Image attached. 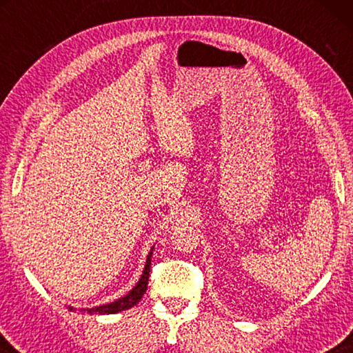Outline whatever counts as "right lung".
<instances>
[{
    "instance_id": "right-lung-1",
    "label": "right lung",
    "mask_w": 353,
    "mask_h": 353,
    "mask_svg": "<svg viewBox=\"0 0 353 353\" xmlns=\"http://www.w3.org/2000/svg\"><path fill=\"white\" fill-rule=\"evenodd\" d=\"M152 249L148 255L145 270H143V274H141V277L139 280V283H137L134 288L128 292L126 296L118 299V301H115V302L105 303V305H99V307H93V308H82V312H85L87 314H113V313L124 312V310H129L130 307L137 305V303L141 301V297H143V294H145L146 288H148V279H149V270H151ZM68 308L73 310V307H68Z\"/></svg>"
}]
</instances>
